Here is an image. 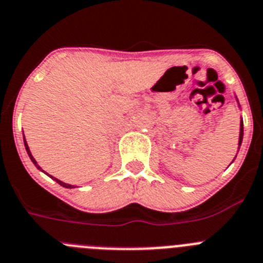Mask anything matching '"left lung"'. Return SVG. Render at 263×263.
<instances>
[{"label":"left lung","mask_w":263,"mask_h":263,"mask_svg":"<svg viewBox=\"0 0 263 263\" xmlns=\"http://www.w3.org/2000/svg\"><path fill=\"white\" fill-rule=\"evenodd\" d=\"M242 136H243V127H242V120H241V124H240V139H238V145H241V143H242Z\"/></svg>","instance_id":"obj_1"}]
</instances>
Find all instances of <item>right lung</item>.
Instances as JSON below:
<instances>
[{"instance_id":"1","label":"right lung","mask_w":263,"mask_h":263,"mask_svg":"<svg viewBox=\"0 0 263 263\" xmlns=\"http://www.w3.org/2000/svg\"><path fill=\"white\" fill-rule=\"evenodd\" d=\"M23 141H25V148H26V151H27V155H28V157L31 158V161H32V162H34V165H35V166H36V167H37V169H40V166H39V165H37V162H36V161H35V158H34V157H32L31 152H30V148H28L27 143H26V139H23ZM40 170H42V169H40ZM52 178H53V177H52ZM53 179H55V181H56V182H58V183H59V184H61V186H63V187H67V189H72V187H74V186H72V184L64 183V182L59 181V179H58V178H53Z\"/></svg>"}]
</instances>
